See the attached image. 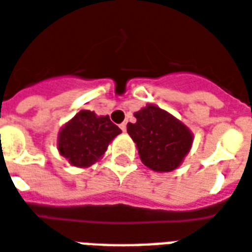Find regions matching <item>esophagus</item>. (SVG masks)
<instances>
[{"instance_id":"esophagus-1","label":"esophagus","mask_w":252,"mask_h":252,"mask_svg":"<svg viewBox=\"0 0 252 252\" xmlns=\"http://www.w3.org/2000/svg\"><path fill=\"white\" fill-rule=\"evenodd\" d=\"M119 127H121V130H122V131H126V122H124V124H121L119 125Z\"/></svg>"}]
</instances>
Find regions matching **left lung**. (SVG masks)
Here are the masks:
<instances>
[{
    "label": "left lung",
    "instance_id": "1",
    "mask_svg": "<svg viewBox=\"0 0 252 252\" xmlns=\"http://www.w3.org/2000/svg\"><path fill=\"white\" fill-rule=\"evenodd\" d=\"M135 124H127L141 161L154 172L177 169L193 144V133L180 119L154 104H146L134 113Z\"/></svg>",
    "mask_w": 252,
    "mask_h": 252
}]
</instances>
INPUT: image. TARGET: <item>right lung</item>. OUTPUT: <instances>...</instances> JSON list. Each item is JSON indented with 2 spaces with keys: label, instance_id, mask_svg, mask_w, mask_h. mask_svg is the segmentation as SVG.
Masks as SVG:
<instances>
[{
  "label": "right lung",
  "instance_id": "add662e5",
  "mask_svg": "<svg viewBox=\"0 0 252 252\" xmlns=\"http://www.w3.org/2000/svg\"><path fill=\"white\" fill-rule=\"evenodd\" d=\"M121 133L108 115L80 110L60 128L58 150L72 166L88 168L103 157L108 145Z\"/></svg>",
  "mask_w": 252,
  "mask_h": 252
}]
</instances>
